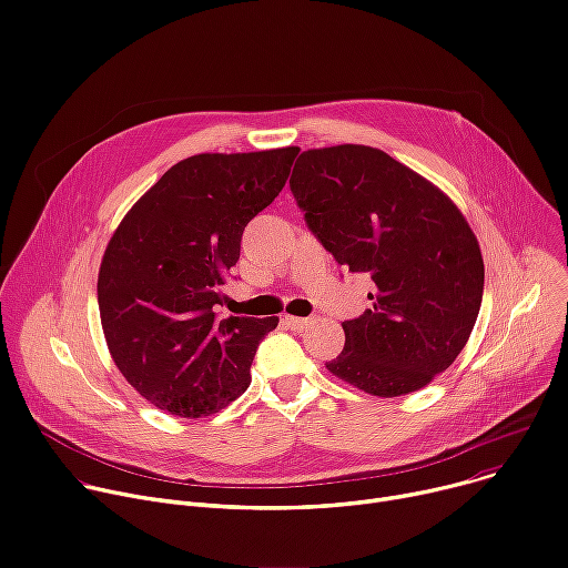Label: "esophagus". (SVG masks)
I'll list each match as a JSON object with an SVG mask.
<instances>
[{"label": "esophagus", "instance_id": "esophagus-1", "mask_svg": "<svg viewBox=\"0 0 568 568\" xmlns=\"http://www.w3.org/2000/svg\"><path fill=\"white\" fill-rule=\"evenodd\" d=\"M292 331H296V333H301V331H305V328H311L313 324H315V317H292V315H285V320H283Z\"/></svg>", "mask_w": 568, "mask_h": 568}]
</instances>
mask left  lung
Listing matches in <instances>:
<instances>
[{
  "mask_svg": "<svg viewBox=\"0 0 568 568\" xmlns=\"http://www.w3.org/2000/svg\"><path fill=\"white\" fill-rule=\"evenodd\" d=\"M290 190L322 246L376 290L342 324L344 351L326 365L374 396H400L446 372L480 313L485 265L455 203L385 151L307 149Z\"/></svg>",
  "mask_w": 568,
  "mask_h": 568,
  "instance_id": "obj_1",
  "label": "left lung"
}]
</instances>
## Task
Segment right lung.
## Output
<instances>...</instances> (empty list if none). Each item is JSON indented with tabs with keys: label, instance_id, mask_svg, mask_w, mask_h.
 <instances>
[{
	"label": "right lung",
	"instance_id": "1",
	"mask_svg": "<svg viewBox=\"0 0 568 568\" xmlns=\"http://www.w3.org/2000/svg\"><path fill=\"white\" fill-rule=\"evenodd\" d=\"M298 149L199 153L153 185L113 233L97 281L122 376L176 417H209L251 383L278 317H220L244 226L278 196Z\"/></svg>",
	"mask_w": 568,
	"mask_h": 568
}]
</instances>
